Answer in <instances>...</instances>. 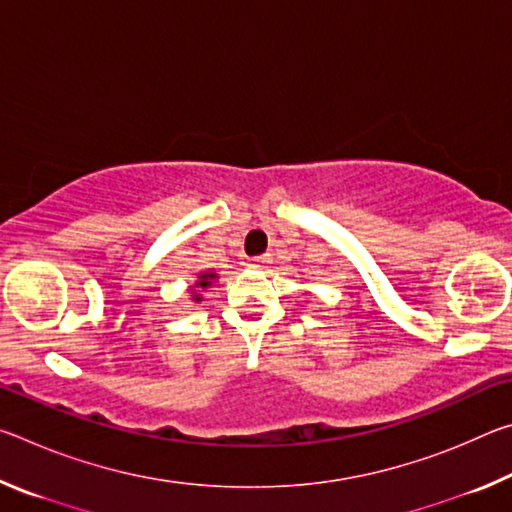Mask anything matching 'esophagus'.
<instances>
[{
  "label": "esophagus",
  "mask_w": 512,
  "mask_h": 512,
  "mask_svg": "<svg viewBox=\"0 0 512 512\" xmlns=\"http://www.w3.org/2000/svg\"><path fill=\"white\" fill-rule=\"evenodd\" d=\"M268 262H271V255H262V257H250V259H248V266H250V268H262V266H266Z\"/></svg>",
  "instance_id": "esophagus-1"
}]
</instances>
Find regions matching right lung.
<instances>
[{
    "mask_svg": "<svg viewBox=\"0 0 512 512\" xmlns=\"http://www.w3.org/2000/svg\"><path fill=\"white\" fill-rule=\"evenodd\" d=\"M216 280H219V273H216L214 268H207V271L198 273L196 275V282L192 284V287H189V293H192V300L194 302H201L203 300V293L201 291L210 289Z\"/></svg>",
    "mask_w": 512,
    "mask_h": 512,
    "instance_id": "right-lung-1",
    "label": "right lung"
}]
</instances>
